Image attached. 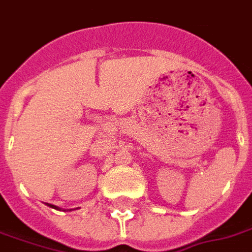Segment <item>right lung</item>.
<instances>
[{"label":"right lung","mask_w":252,"mask_h":252,"mask_svg":"<svg viewBox=\"0 0 252 252\" xmlns=\"http://www.w3.org/2000/svg\"><path fill=\"white\" fill-rule=\"evenodd\" d=\"M46 205L51 206V208H54V209H58V211H61V208H59V206H57V205H52V204H46ZM64 211H66V209H64ZM70 211H72V209H70Z\"/></svg>","instance_id":"obj_1"}]
</instances>
